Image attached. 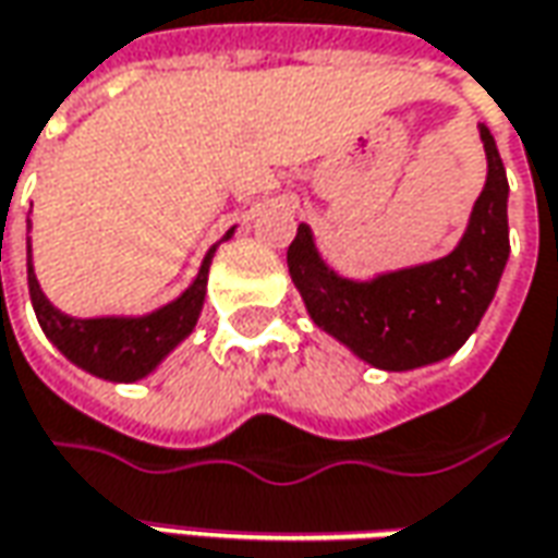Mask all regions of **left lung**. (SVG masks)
I'll list each match as a JSON object with an SVG mask.
<instances>
[{
	"instance_id": "left-lung-1",
	"label": "left lung",
	"mask_w": 558,
	"mask_h": 558,
	"mask_svg": "<svg viewBox=\"0 0 558 558\" xmlns=\"http://www.w3.org/2000/svg\"><path fill=\"white\" fill-rule=\"evenodd\" d=\"M488 182L470 228L451 256L395 271L371 283L337 278L315 253L312 231L299 225L287 250L293 283L320 330L345 342L383 371H411L453 355L478 327L509 256L507 169L494 135L482 125Z\"/></svg>"
}]
</instances>
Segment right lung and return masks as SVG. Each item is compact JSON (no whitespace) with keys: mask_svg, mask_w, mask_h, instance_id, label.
<instances>
[{"mask_svg":"<svg viewBox=\"0 0 558 558\" xmlns=\"http://www.w3.org/2000/svg\"><path fill=\"white\" fill-rule=\"evenodd\" d=\"M209 259H213V253L203 262L201 278L194 280V287H187L172 305L147 317H135V320H125V317L80 320V317L61 315L54 305H49V299L43 296L36 275H33V265H27L29 299H33V308H36L46 337L73 364H80L83 371L101 376V379L132 383V379L150 374L163 361V355H169L194 330L203 308Z\"/></svg>","mask_w":558,"mask_h":558,"instance_id":"obj_1","label":"right lung"}]
</instances>
